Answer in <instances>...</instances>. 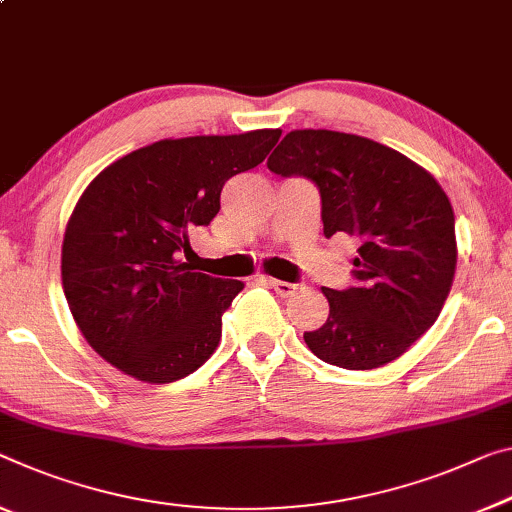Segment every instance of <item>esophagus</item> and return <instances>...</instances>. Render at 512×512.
Segmentation results:
<instances>
[{
	"instance_id": "obj_1",
	"label": "esophagus",
	"mask_w": 512,
	"mask_h": 512,
	"mask_svg": "<svg viewBox=\"0 0 512 512\" xmlns=\"http://www.w3.org/2000/svg\"><path fill=\"white\" fill-rule=\"evenodd\" d=\"M265 283L270 288L277 290V295H281V297H290L300 290V283H288V281H279V279H265Z\"/></svg>"
}]
</instances>
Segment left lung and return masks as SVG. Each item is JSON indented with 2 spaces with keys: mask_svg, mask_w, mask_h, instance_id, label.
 Returning <instances> with one entry per match:
<instances>
[{
  "mask_svg": "<svg viewBox=\"0 0 512 512\" xmlns=\"http://www.w3.org/2000/svg\"><path fill=\"white\" fill-rule=\"evenodd\" d=\"M267 169L311 180L327 238L359 240L355 286L322 288L329 318L304 332L309 350L348 371L398 359L435 325L453 283L455 217L442 187L393 148L334 130L288 132Z\"/></svg>",
  "mask_w": 512,
  "mask_h": 512,
  "instance_id": "obj_1",
  "label": "left lung"
}]
</instances>
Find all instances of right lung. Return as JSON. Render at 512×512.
I'll use <instances>...</instances> for the list:
<instances>
[{"mask_svg": "<svg viewBox=\"0 0 512 512\" xmlns=\"http://www.w3.org/2000/svg\"><path fill=\"white\" fill-rule=\"evenodd\" d=\"M279 137L162 139L93 178L66 226L61 279L77 327L102 359L167 384L215 352L242 283L194 272L178 256L215 219L226 180L258 167Z\"/></svg>", "mask_w": 512, "mask_h": 512, "instance_id": "obj_1", "label": "right lung"}]
</instances>
